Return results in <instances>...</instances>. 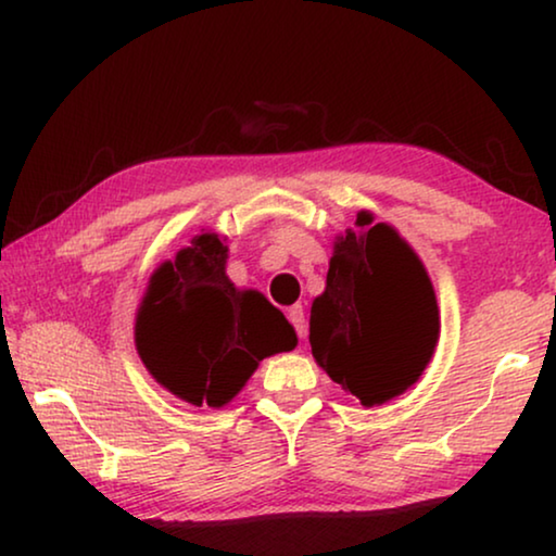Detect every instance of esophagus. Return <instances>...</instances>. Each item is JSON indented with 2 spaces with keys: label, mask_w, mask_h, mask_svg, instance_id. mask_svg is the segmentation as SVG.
I'll return each mask as SVG.
<instances>
[{
  "label": "esophagus",
  "mask_w": 556,
  "mask_h": 556,
  "mask_svg": "<svg viewBox=\"0 0 556 556\" xmlns=\"http://www.w3.org/2000/svg\"><path fill=\"white\" fill-rule=\"evenodd\" d=\"M288 321L293 324V329L299 337H306V316H303V306L288 308Z\"/></svg>",
  "instance_id": "1"
}]
</instances>
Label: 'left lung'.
Wrapping results in <instances>:
<instances>
[{"label":"left lung","instance_id":"1","mask_svg":"<svg viewBox=\"0 0 556 556\" xmlns=\"http://www.w3.org/2000/svg\"><path fill=\"white\" fill-rule=\"evenodd\" d=\"M362 235L337 245L326 291L311 306L314 359L333 382L382 405L417 382L435 352L440 318L432 283L413 248L359 212Z\"/></svg>","mask_w":556,"mask_h":556}]
</instances>
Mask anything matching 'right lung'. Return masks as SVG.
<instances>
[{
    "instance_id": "add662e5",
    "label": "right lung",
    "mask_w": 556,
    "mask_h": 556,
    "mask_svg": "<svg viewBox=\"0 0 556 556\" xmlns=\"http://www.w3.org/2000/svg\"><path fill=\"white\" fill-rule=\"evenodd\" d=\"M227 248L204 232L154 276L136 318V349L159 384L202 407H223L257 362L291 352L295 331L257 291L225 276Z\"/></svg>"
}]
</instances>
